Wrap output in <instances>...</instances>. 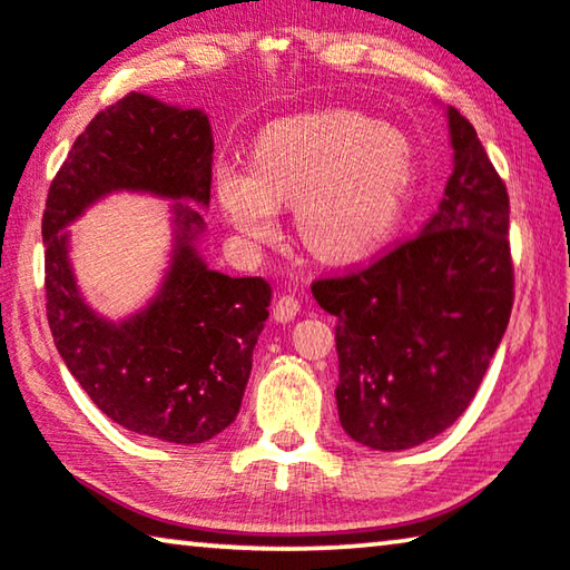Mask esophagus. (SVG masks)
Returning a JSON list of instances; mask_svg holds the SVG:
<instances>
[{
    "label": "esophagus",
    "instance_id": "obj_1",
    "mask_svg": "<svg viewBox=\"0 0 570 570\" xmlns=\"http://www.w3.org/2000/svg\"><path fill=\"white\" fill-rule=\"evenodd\" d=\"M299 312H302V304L292 294L278 296L276 304H274V320L276 322H292Z\"/></svg>",
    "mask_w": 570,
    "mask_h": 570
}]
</instances>
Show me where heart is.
I'll use <instances>...</instances> for the list:
<instances>
[{
  "instance_id": "heart-1",
  "label": "heart",
  "mask_w": 570,
  "mask_h": 570,
  "mask_svg": "<svg viewBox=\"0 0 570 570\" xmlns=\"http://www.w3.org/2000/svg\"><path fill=\"white\" fill-rule=\"evenodd\" d=\"M415 177L403 131L355 111H317L268 124L253 141V165H218L215 197L250 246L282 233L294 205L306 248L330 264L365 258L391 238Z\"/></svg>"
}]
</instances>
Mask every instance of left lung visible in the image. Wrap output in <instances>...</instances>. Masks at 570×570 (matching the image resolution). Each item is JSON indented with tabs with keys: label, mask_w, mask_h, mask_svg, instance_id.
I'll return each instance as SVG.
<instances>
[{
	"label": "left lung",
	"mask_w": 570,
	"mask_h": 570,
	"mask_svg": "<svg viewBox=\"0 0 570 570\" xmlns=\"http://www.w3.org/2000/svg\"><path fill=\"white\" fill-rule=\"evenodd\" d=\"M446 119L454 171L419 236L312 284L337 317L340 423L377 451L419 446L466 411L512 312L508 187L474 126L456 108Z\"/></svg>",
	"instance_id": "8db88e82"
}]
</instances>
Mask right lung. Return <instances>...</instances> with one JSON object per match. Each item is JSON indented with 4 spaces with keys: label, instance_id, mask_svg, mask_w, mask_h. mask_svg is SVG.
Returning a JSON list of instances; mask_svg holds the SVG:
<instances>
[{
    "label": "right lung",
    "instance_id": "add662e5",
    "mask_svg": "<svg viewBox=\"0 0 570 570\" xmlns=\"http://www.w3.org/2000/svg\"><path fill=\"white\" fill-rule=\"evenodd\" d=\"M213 131L200 108L129 94L96 114L52 179L42 215L48 322L70 375L108 419L169 444H203L240 411L271 286L205 266L200 213L175 203V250L159 294L108 322L83 302L66 225L116 189L210 203Z\"/></svg>",
    "mask_w": 570,
    "mask_h": 570
}]
</instances>
